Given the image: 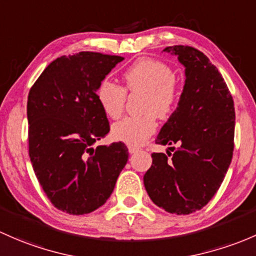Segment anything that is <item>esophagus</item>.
I'll use <instances>...</instances> for the list:
<instances>
[{
    "mask_svg": "<svg viewBox=\"0 0 256 256\" xmlns=\"http://www.w3.org/2000/svg\"><path fill=\"white\" fill-rule=\"evenodd\" d=\"M128 152H130V154H134V152H139V146H128Z\"/></svg>",
    "mask_w": 256,
    "mask_h": 256,
    "instance_id": "obj_1",
    "label": "esophagus"
}]
</instances>
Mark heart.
Masks as SVG:
<instances>
[{
	"label": "heart",
	"mask_w": 256,
	"mask_h": 256,
	"mask_svg": "<svg viewBox=\"0 0 256 256\" xmlns=\"http://www.w3.org/2000/svg\"><path fill=\"white\" fill-rule=\"evenodd\" d=\"M124 86L104 80L96 91L97 101L104 112L113 120L122 116L127 101V91L143 94L142 116H130L112 126V136L129 146L144 143L158 127L155 114L168 117L178 106L180 85L174 71L160 60L142 58L136 60L122 75Z\"/></svg>",
	"instance_id": "obj_1"
}]
</instances>
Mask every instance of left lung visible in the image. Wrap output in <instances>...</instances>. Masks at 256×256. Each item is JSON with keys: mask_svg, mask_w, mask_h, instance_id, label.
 <instances>
[{"mask_svg": "<svg viewBox=\"0 0 256 256\" xmlns=\"http://www.w3.org/2000/svg\"><path fill=\"white\" fill-rule=\"evenodd\" d=\"M185 66V86L178 108L155 143L172 146L152 152L144 186L156 206L168 213L190 214L212 200L223 182L234 149L236 112L228 86L217 68L200 50L168 46Z\"/></svg>", "mask_w": 256, "mask_h": 256, "instance_id": "obj_1", "label": "left lung"}]
</instances>
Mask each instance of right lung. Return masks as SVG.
<instances>
[{"label": "right lung", "instance_id": "obj_1", "mask_svg": "<svg viewBox=\"0 0 256 256\" xmlns=\"http://www.w3.org/2000/svg\"><path fill=\"white\" fill-rule=\"evenodd\" d=\"M122 60L94 52L64 55L50 62L28 94L33 170L54 207L69 214L101 207L128 162L120 142L92 146L110 132L97 88Z\"/></svg>", "mask_w": 256, "mask_h": 256}]
</instances>
